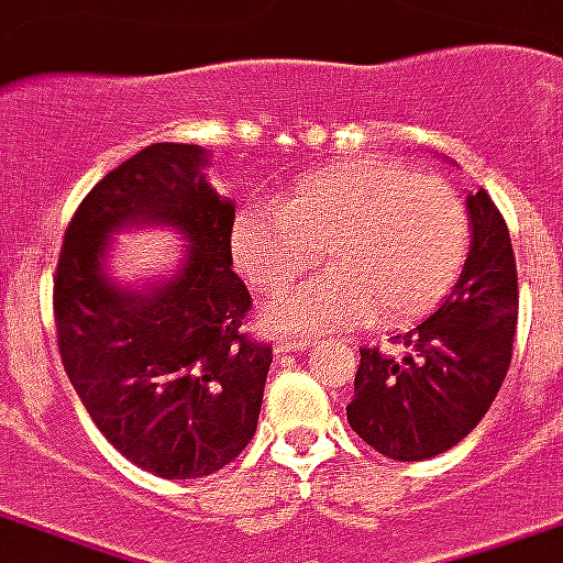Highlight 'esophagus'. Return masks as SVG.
<instances>
[{
  "mask_svg": "<svg viewBox=\"0 0 563 563\" xmlns=\"http://www.w3.org/2000/svg\"><path fill=\"white\" fill-rule=\"evenodd\" d=\"M313 339H305V335H292V339H280L274 351L277 354H292V351H305V347H311Z\"/></svg>",
  "mask_w": 563,
  "mask_h": 563,
  "instance_id": "obj_1",
  "label": "esophagus"
}]
</instances>
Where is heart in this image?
<instances>
[{
  "label": "heart",
  "instance_id": "obj_1",
  "mask_svg": "<svg viewBox=\"0 0 563 563\" xmlns=\"http://www.w3.org/2000/svg\"><path fill=\"white\" fill-rule=\"evenodd\" d=\"M231 246L258 289L286 286L320 250L327 271L262 308L265 330L313 335L431 308L462 267L468 216L443 178L366 156L301 175L277 206L246 202Z\"/></svg>",
  "mask_w": 563,
  "mask_h": 563
}]
</instances>
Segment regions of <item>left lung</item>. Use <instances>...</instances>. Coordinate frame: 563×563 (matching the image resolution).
<instances>
[{
    "instance_id": "left-lung-1",
    "label": "left lung",
    "mask_w": 563,
    "mask_h": 563,
    "mask_svg": "<svg viewBox=\"0 0 563 563\" xmlns=\"http://www.w3.org/2000/svg\"><path fill=\"white\" fill-rule=\"evenodd\" d=\"M468 255L431 317L397 332L400 361L361 347L347 426L382 456L419 462L446 453L472 431L511 363L518 271L511 236L487 190L465 197Z\"/></svg>"
}]
</instances>
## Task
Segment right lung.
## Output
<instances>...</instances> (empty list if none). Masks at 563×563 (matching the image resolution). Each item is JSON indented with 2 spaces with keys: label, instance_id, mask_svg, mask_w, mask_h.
Here are the masks:
<instances>
[{
  "label": "right lung",
  "instance_id": "add662e5",
  "mask_svg": "<svg viewBox=\"0 0 563 563\" xmlns=\"http://www.w3.org/2000/svg\"><path fill=\"white\" fill-rule=\"evenodd\" d=\"M200 144H151L79 202L57 262L60 361L91 422L137 468L190 481L252 441L271 347L243 335L246 283L233 274V200ZM172 230L179 262L144 284L112 277L122 230Z\"/></svg>",
  "mask_w": 563,
  "mask_h": 563
}]
</instances>
